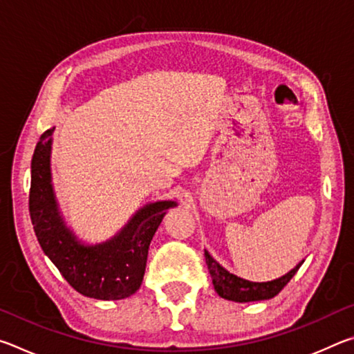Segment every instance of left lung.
<instances>
[{"label": "left lung", "mask_w": 354, "mask_h": 354, "mask_svg": "<svg viewBox=\"0 0 354 354\" xmlns=\"http://www.w3.org/2000/svg\"><path fill=\"white\" fill-rule=\"evenodd\" d=\"M206 263L211 273L214 289L217 290L221 298L231 299V301L237 303H248V301H259V299H270L274 295L284 289V286L289 283L293 278V274L298 272V268L301 267V263L290 270L284 277L278 279L268 281V283H251V281L242 279L236 277V274L230 273L220 266L218 262L212 259V256L205 251Z\"/></svg>", "instance_id": "1"}]
</instances>
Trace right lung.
Wrapping results in <instances>:
<instances>
[{
	"instance_id": "1",
	"label": "right lung",
	"mask_w": 354,
	"mask_h": 354,
	"mask_svg": "<svg viewBox=\"0 0 354 354\" xmlns=\"http://www.w3.org/2000/svg\"><path fill=\"white\" fill-rule=\"evenodd\" d=\"M48 129L40 136L31 162L29 215L44 253L62 277L84 297L122 299L139 290L147 267L149 242L167 209L175 201H158L140 209L129 223L109 242L82 245L76 241L57 211L51 187Z\"/></svg>"
}]
</instances>
